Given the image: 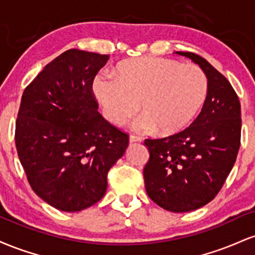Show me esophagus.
Instances as JSON below:
<instances>
[{"instance_id":"1","label":"esophagus","mask_w":255,"mask_h":255,"mask_svg":"<svg viewBox=\"0 0 255 255\" xmlns=\"http://www.w3.org/2000/svg\"><path fill=\"white\" fill-rule=\"evenodd\" d=\"M129 141H130V144H133V142H140V141H141V137L136 136V135H130L129 136Z\"/></svg>"}]
</instances>
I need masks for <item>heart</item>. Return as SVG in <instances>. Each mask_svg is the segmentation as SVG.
<instances>
[{"mask_svg":"<svg viewBox=\"0 0 255 255\" xmlns=\"http://www.w3.org/2000/svg\"><path fill=\"white\" fill-rule=\"evenodd\" d=\"M95 97L111 124H127L141 108L134 122L136 130H158L170 135L187 127L206 101L209 81L195 64H182L164 57H137L116 67V78L96 75Z\"/></svg>","mask_w":255,"mask_h":255,"instance_id":"b5f03b06","label":"heart"}]
</instances>
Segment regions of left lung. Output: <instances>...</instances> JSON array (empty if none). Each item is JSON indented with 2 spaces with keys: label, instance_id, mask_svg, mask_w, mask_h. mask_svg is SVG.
I'll return each instance as SVG.
<instances>
[{
  "label": "left lung",
  "instance_id": "8db88e82",
  "mask_svg": "<svg viewBox=\"0 0 255 255\" xmlns=\"http://www.w3.org/2000/svg\"><path fill=\"white\" fill-rule=\"evenodd\" d=\"M206 74L209 91L201 113L186 129L163 139H146L150 159L144 168L147 195L171 212H189L209 204L235 164L241 140V105L223 74L193 52Z\"/></svg>",
  "mask_w": 255,
  "mask_h": 255
}]
</instances>
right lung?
Segmentation results:
<instances>
[{"label":"right lung","mask_w":255,"mask_h":255,"mask_svg":"<svg viewBox=\"0 0 255 255\" xmlns=\"http://www.w3.org/2000/svg\"><path fill=\"white\" fill-rule=\"evenodd\" d=\"M108 55L71 49L46 64L21 97L15 145L28 183L55 209L77 212L98 203L108 171L129 136L98 113L92 83Z\"/></svg>","instance_id":"right-lung-1"}]
</instances>
